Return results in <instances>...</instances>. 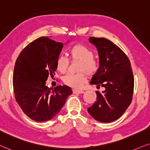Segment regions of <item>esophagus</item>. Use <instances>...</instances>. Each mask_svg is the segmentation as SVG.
I'll return each instance as SVG.
<instances>
[{"label":"esophagus","instance_id":"esophagus-1","mask_svg":"<svg viewBox=\"0 0 150 150\" xmlns=\"http://www.w3.org/2000/svg\"><path fill=\"white\" fill-rule=\"evenodd\" d=\"M73 93H75V94H82L84 93L82 90H77V89H73Z\"/></svg>","mask_w":150,"mask_h":150}]
</instances>
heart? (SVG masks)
<instances>
[{"label":"heart","mask_w":150,"mask_h":150,"mask_svg":"<svg viewBox=\"0 0 150 150\" xmlns=\"http://www.w3.org/2000/svg\"><path fill=\"white\" fill-rule=\"evenodd\" d=\"M69 55L74 62L79 64L77 71L80 73L69 74L64 77L65 84L74 88H79L86 81L87 75H93L98 69V64L93 58V52L82 45H75L69 49ZM69 61L64 56H59L56 60V68L59 73H65L68 69Z\"/></svg>","instance_id":"obj_1"}]
</instances>
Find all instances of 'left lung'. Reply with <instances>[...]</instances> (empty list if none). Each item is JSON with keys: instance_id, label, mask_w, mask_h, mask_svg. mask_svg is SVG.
I'll use <instances>...</instances> for the list:
<instances>
[{"instance_id": "8db88e82", "label": "left lung", "mask_w": 150, "mask_h": 150, "mask_svg": "<svg viewBox=\"0 0 150 150\" xmlns=\"http://www.w3.org/2000/svg\"><path fill=\"white\" fill-rule=\"evenodd\" d=\"M89 42L98 51L99 67L90 83L104 87L96 91L97 101L88 108L95 120L109 123L118 119L130 105L134 76L128 57L120 48L103 38L90 37Z\"/></svg>"}]
</instances>
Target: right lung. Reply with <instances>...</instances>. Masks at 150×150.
Listing matches in <instances>:
<instances>
[{
  "label": "right lung",
  "instance_id": "add662e5",
  "mask_svg": "<svg viewBox=\"0 0 150 150\" xmlns=\"http://www.w3.org/2000/svg\"><path fill=\"white\" fill-rule=\"evenodd\" d=\"M63 45L49 37H41L29 44L16 62L13 76V92L23 112L32 120L42 122L59 112L71 95L68 86L54 89L46 86L49 75L56 71V60Z\"/></svg>",
  "mask_w": 150,
  "mask_h": 150
}]
</instances>
